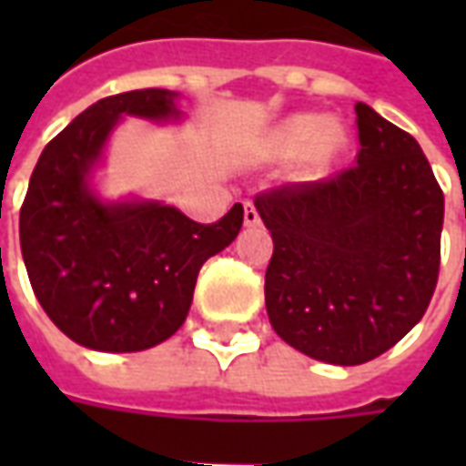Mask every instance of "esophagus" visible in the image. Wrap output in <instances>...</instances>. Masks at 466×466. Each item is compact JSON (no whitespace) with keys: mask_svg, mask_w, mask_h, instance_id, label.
<instances>
[{"mask_svg":"<svg viewBox=\"0 0 466 466\" xmlns=\"http://www.w3.org/2000/svg\"><path fill=\"white\" fill-rule=\"evenodd\" d=\"M244 224L247 227H259L262 224V217H259V212H257V207L252 202L244 204Z\"/></svg>","mask_w":466,"mask_h":466,"instance_id":"obj_1","label":"esophagus"}]
</instances>
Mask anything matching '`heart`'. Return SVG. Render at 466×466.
<instances>
[{
  "label": "heart",
  "instance_id": "b5f03b06",
  "mask_svg": "<svg viewBox=\"0 0 466 466\" xmlns=\"http://www.w3.org/2000/svg\"><path fill=\"white\" fill-rule=\"evenodd\" d=\"M347 147V134L339 124H324L314 115H294L264 137L259 154L264 159H289L307 152L312 169H324Z\"/></svg>",
  "mask_w": 466,
  "mask_h": 466
}]
</instances>
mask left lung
I'll return each instance as SVG.
<instances>
[{
	"label": "left lung",
	"mask_w": 466,
	"mask_h": 466,
	"mask_svg": "<svg viewBox=\"0 0 466 466\" xmlns=\"http://www.w3.org/2000/svg\"><path fill=\"white\" fill-rule=\"evenodd\" d=\"M357 164L254 197L272 232L264 302L307 357L354 367L420 322L440 277L444 194L417 139L357 102Z\"/></svg>",
	"instance_id": "1"
}]
</instances>
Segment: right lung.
<instances>
[{
	"mask_svg": "<svg viewBox=\"0 0 466 466\" xmlns=\"http://www.w3.org/2000/svg\"><path fill=\"white\" fill-rule=\"evenodd\" d=\"M174 99L167 89L99 99L46 144L29 179L19 212L29 282L49 319L89 350L142 351L169 339L202 264L242 229V204L199 224L162 202L106 204L89 189L119 116H179Z\"/></svg>",
	"mask_w": 466,
	"mask_h": 466,
	"instance_id": "obj_1",
	"label": "right lung"
}]
</instances>
